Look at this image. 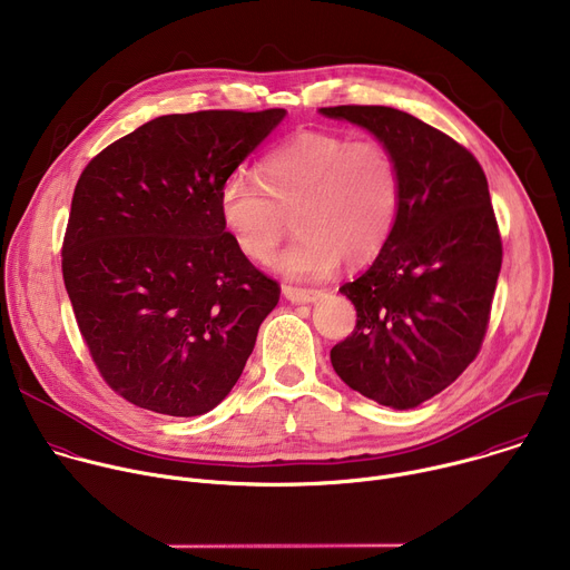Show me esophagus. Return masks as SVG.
I'll return each mask as SVG.
<instances>
[{
  "instance_id": "34e87169",
  "label": "esophagus",
  "mask_w": 570,
  "mask_h": 570,
  "mask_svg": "<svg viewBox=\"0 0 570 570\" xmlns=\"http://www.w3.org/2000/svg\"><path fill=\"white\" fill-rule=\"evenodd\" d=\"M284 297L293 304H311L315 299H320V291H313V288H295V286H284Z\"/></svg>"
}]
</instances>
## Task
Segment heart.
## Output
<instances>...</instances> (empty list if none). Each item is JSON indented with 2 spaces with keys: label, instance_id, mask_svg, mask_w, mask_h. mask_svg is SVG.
<instances>
[{
  "label": "heart",
  "instance_id": "b5f03b06",
  "mask_svg": "<svg viewBox=\"0 0 570 570\" xmlns=\"http://www.w3.org/2000/svg\"><path fill=\"white\" fill-rule=\"evenodd\" d=\"M259 179L227 178L218 216L236 250L264 264L293 214L297 238L273 268L291 279L330 275L372 262L387 243L401 205V176L387 146L374 139L302 130L259 161Z\"/></svg>",
  "mask_w": 570,
  "mask_h": 570
}]
</instances>
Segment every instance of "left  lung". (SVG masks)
Wrapping results in <instances>:
<instances>
[{
	"instance_id": "obj_1",
	"label": "left lung",
	"mask_w": 570,
	"mask_h": 570,
	"mask_svg": "<svg viewBox=\"0 0 570 570\" xmlns=\"http://www.w3.org/2000/svg\"><path fill=\"white\" fill-rule=\"evenodd\" d=\"M372 132L396 159L401 205L372 266L341 286L356 330L332 350L336 374L405 411L451 385L475 358L503 248L478 159L449 135L387 106L320 108Z\"/></svg>"
}]
</instances>
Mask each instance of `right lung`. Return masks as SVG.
Masks as SVG:
<instances>
[{"mask_svg":"<svg viewBox=\"0 0 570 570\" xmlns=\"http://www.w3.org/2000/svg\"><path fill=\"white\" fill-rule=\"evenodd\" d=\"M286 110L157 117L80 174L62 243V279L90 354L139 409L205 415L229 394L277 282L243 257L218 216V189Z\"/></svg>","mask_w":570,"mask_h":570,"instance_id":"1","label":"right lung"}]
</instances>
